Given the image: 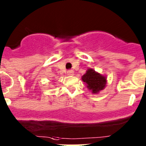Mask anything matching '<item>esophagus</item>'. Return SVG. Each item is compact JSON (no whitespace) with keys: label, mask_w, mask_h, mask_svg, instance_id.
<instances>
[{"label":"esophagus","mask_w":146,"mask_h":146,"mask_svg":"<svg viewBox=\"0 0 146 146\" xmlns=\"http://www.w3.org/2000/svg\"><path fill=\"white\" fill-rule=\"evenodd\" d=\"M67 75H69V76L74 75V71H73V70H69L68 72H67Z\"/></svg>","instance_id":"34e87169"}]
</instances>
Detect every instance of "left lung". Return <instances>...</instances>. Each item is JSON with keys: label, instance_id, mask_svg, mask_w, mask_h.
Instances as JSON below:
<instances>
[{"label": "left lung", "instance_id": "1", "mask_svg": "<svg viewBox=\"0 0 146 146\" xmlns=\"http://www.w3.org/2000/svg\"><path fill=\"white\" fill-rule=\"evenodd\" d=\"M81 78L88 90L91 91L94 94H99L106 87V76L102 75L93 69H88L86 74H83Z\"/></svg>", "mask_w": 146, "mask_h": 146}]
</instances>
